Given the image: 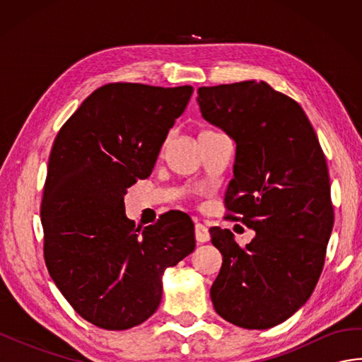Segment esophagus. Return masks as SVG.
<instances>
[{"mask_svg": "<svg viewBox=\"0 0 362 362\" xmlns=\"http://www.w3.org/2000/svg\"><path fill=\"white\" fill-rule=\"evenodd\" d=\"M194 235H196V241L197 243H206L210 240V232L209 227L204 224H196L194 227Z\"/></svg>", "mask_w": 362, "mask_h": 362, "instance_id": "1", "label": "esophagus"}]
</instances>
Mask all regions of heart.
Wrapping results in <instances>:
<instances>
[{
    "instance_id": "1",
    "label": "heart",
    "mask_w": 362,
    "mask_h": 362,
    "mask_svg": "<svg viewBox=\"0 0 362 362\" xmlns=\"http://www.w3.org/2000/svg\"><path fill=\"white\" fill-rule=\"evenodd\" d=\"M206 132H210V130H204V132H201V134H206Z\"/></svg>"
}]
</instances>
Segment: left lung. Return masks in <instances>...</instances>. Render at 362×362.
Listing matches in <instances>:
<instances>
[{"label": "left lung", "mask_w": 362, "mask_h": 362, "mask_svg": "<svg viewBox=\"0 0 362 362\" xmlns=\"http://www.w3.org/2000/svg\"><path fill=\"white\" fill-rule=\"evenodd\" d=\"M197 95L204 119L236 143L228 218L255 230L240 247L230 230L210 228L222 255L211 302L230 324L271 328L302 308L324 269L334 222L324 151L302 107L263 81Z\"/></svg>", "instance_id": "1"}]
</instances>
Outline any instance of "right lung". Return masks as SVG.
I'll return each mask as SVG.
<instances>
[{
  "instance_id": "right-lung-1",
  "label": "right lung",
  "mask_w": 362,
  "mask_h": 362,
  "mask_svg": "<svg viewBox=\"0 0 362 362\" xmlns=\"http://www.w3.org/2000/svg\"><path fill=\"white\" fill-rule=\"evenodd\" d=\"M193 87L117 82L95 90L54 140L40 216L52 281L74 311L104 329H127L157 311L161 275L196 247L188 214L135 227L124 194L156 165Z\"/></svg>"
}]
</instances>
